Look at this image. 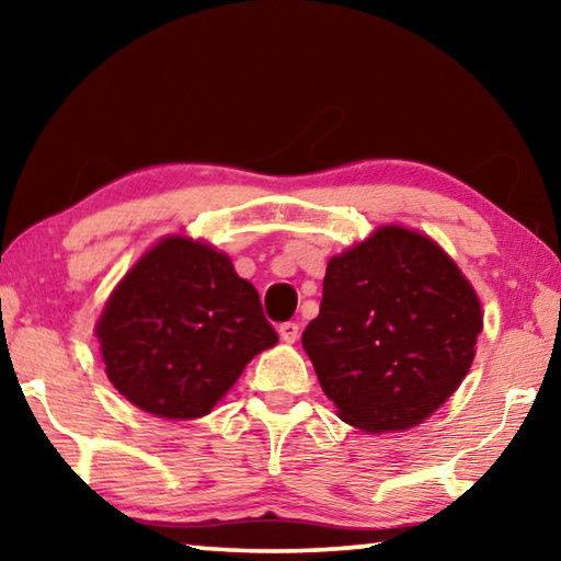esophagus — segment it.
Here are the masks:
<instances>
[{
	"instance_id": "esophagus-1",
	"label": "esophagus",
	"mask_w": 561,
	"mask_h": 561,
	"mask_svg": "<svg viewBox=\"0 0 561 561\" xmlns=\"http://www.w3.org/2000/svg\"><path fill=\"white\" fill-rule=\"evenodd\" d=\"M279 336L282 341H287V344H294V341L299 339V324H294V321H284V324H279Z\"/></svg>"
}]
</instances>
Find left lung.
I'll return each mask as SVG.
<instances>
[{"mask_svg": "<svg viewBox=\"0 0 561 561\" xmlns=\"http://www.w3.org/2000/svg\"><path fill=\"white\" fill-rule=\"evenodd\" d=\"M480 299L431 237L386 225L329 260L307 351L339 417L366 433L405 431L468 376Z\"/></svg>", "mask_w": 561, "mask_h": 561, "instance_id": "left-lung-1", "label": "left lung"}]
</instances>
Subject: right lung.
Listing matches in <instances>:
<instances>
[{"mask_svg": "<svg viewBox=\"0 0 561 561\" xmlns=\"http://www.w3.org/2000/svg\"><path fill=\"white\" fill-rule=\"evenodd\" d=\"M108 381L140 411L203 417L277 344L260 294L227 254L165 237L136 262L96 324Z\"/></svg>", "mask_w": 561, "mask_h": 561, "instance_id": "1", "label": "right lung"}]
</instances>
